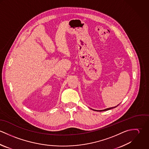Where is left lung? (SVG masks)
<instances>
[{"label": "left lung", "mask_w": 149, "mask_h": 149, "mask_svg": "<svg viewBox=\"0 0 149 149\" xmlns=\"http://www.w3.org/2000/svg\"><path fill=\"white\" fill-rule=\"evenodd\" d=\"M119 105V104H118ZM117 106L114 107H111V108H107V109H103V110H98L99 111H107V110H109V109H112V108H115V107H116ZM94 111H97V110H95V109H93Z\"/></svg>", "instance_id": "obj_1"}]
</instances>
